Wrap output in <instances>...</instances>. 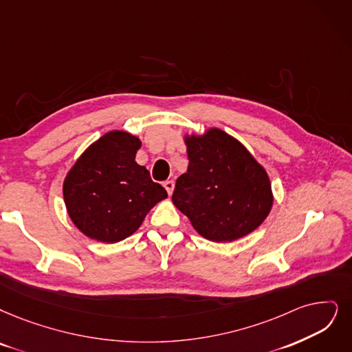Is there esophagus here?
<instances>
[{
    "label": "esophagus",
    "mask_w": 352,
    "mask_h": 352,
    "mask_svg": "<svg viewBox=\"0 0 352 352\" xmlns=\"http://www.w3.org/2000/svg\"><path fill=\"white\" fill-rule=\"evenodd\" d=\"M163 186H164V189L167 190V193H168V195H172V193H173V189H175L173 180H166L164 184H163Z\"/></svg>",
    "instance_id": "34e87169"
}]
</instances>
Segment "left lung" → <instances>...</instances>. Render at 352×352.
I'll use <instances>...</instances> for the list:
<instances>
[{
  "label": "left lung",
  "mask_w": 352,
  "mask_h": 352,
  "mask_svg": "<svg viewBox=\"0 0 352 352\" xmlns=\"http://www.w3.org/2000/svg\"><path fill=\"white\" fill-rule=\"evenodd\" d=\"M185 143L188 172L177 177L172 201L192 227L214 243H231L258 228L273 205L264 167L219 129L186 135Z\"/></svg>",
  "instance_id": "left-lung-1"
}]
</instances>
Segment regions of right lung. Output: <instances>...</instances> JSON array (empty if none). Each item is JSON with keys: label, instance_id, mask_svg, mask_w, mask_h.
I'll list each match as a JSON object with an SVG mask.
<instances>
[{"label": "right lung", "instance_id": "obj_1", "mask_svg": "<svg viewBox=\"0 0 352 352\" xmlns=\"http://www.w3.org/2000/svg\"><path fill=\"white\" fill-rule=\"evenodd\" d=\"M140 140L114 130L96 140L63 182L67 214L92 240L118 243L134 234L148 210L167 198L166 189L135 162Z\"/></svg>", "mask_w": 352, "mask_h": 352}]
</instances>
